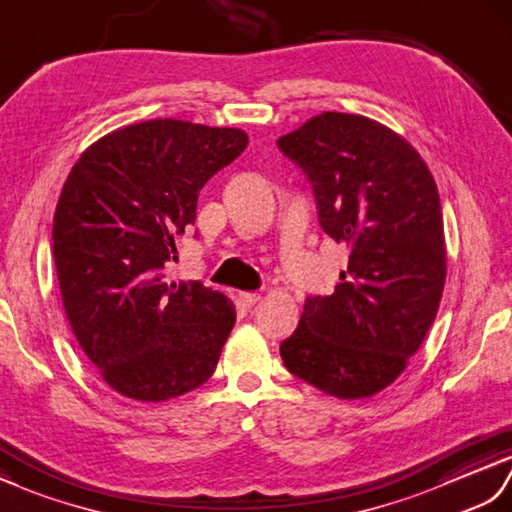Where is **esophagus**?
<instances>
[{"label": "esophagus", "mask_w": 512, "mask_h": 512, "mask_svg": "<svg viewBox=\"0 0 512 512\" xmlns=\"http://www.w3.org/2000/svg\"><path fill=\"white\" fill-rule=\"evenodd\" d=\"M258 300H260V293H256V291H245V293H241V302H243L245 306H254Z\"/></svg>", "instance_id": "34e87169"}]
</instances>
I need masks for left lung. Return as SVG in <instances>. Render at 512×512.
<instances>
[{
  "label": "left lung",
  "mask_w": 512,
  "mask_h": 512,
  "mask_svg": "<svg viewBox=\"0 0 512 512\" xmlns=\"http://www.w3.org/2000/svg\"><path fill=\"white\" fill-rule=\"evenodd\" d=\"M276 144L309 179L322 230L350 249L335 293L306 298L282 361L317 390L366 399L436 320L447 276L436 181L410 142L352 113H320Z\"/></svg>",
  "instance_id": "left-lung-1"
}]
</instances>
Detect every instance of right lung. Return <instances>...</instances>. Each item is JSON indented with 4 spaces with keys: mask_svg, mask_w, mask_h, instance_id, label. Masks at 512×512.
I'll return each instance as SVG.
<instances>
[{
    "mask_svg": "<svg viewBox=\"0 0 512 512\" xmlns=\"http://www.w3.org/2000/svg\"><path fill=\"white\" fill-rule=\"evenodd\" d=\"M245 146L241 129L146 120L94 142L67 175L52 225L63 306L100 377L129 399H173L217 368L234 304L164 269L201 188Z\"/></svg>",
    "mask_w": 512,
    "mask_h": 512,
    "instance_id": "add662e5",
    "label": "right lung"
}]
</instances>
